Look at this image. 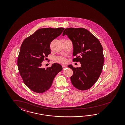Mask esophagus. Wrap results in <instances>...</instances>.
Masks as SVG:
<instances>
[{
  "label": "esophagus",
  "instance_id": "34e87169",
  "mask_svg": "<svg viewBox=\"0 0 125 125\" xmlns=\"http://www.w3.org/2000/svg\"><path fill=\"white\" fill-rule=\"evenodd\" d=\"M62 67H63V69L64 70L65 68H67V66L65 65H62Z\"/></svg>",
  "mask_w": 125,
  "mask_h": 125
}]
</instances>
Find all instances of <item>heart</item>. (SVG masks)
Listing matches in <instances>:
<instances>
[{
	"label": "heart",
	"mask_w": 125,
	"mask_h": 125,
	"mask_svg": "<svg viewBox=\"0 0 125 125\" xmlns=\"http://www.w3.org/2000/svg\"><path fill=\"white\" fill-rule=\"evenodd\" d=\"M56 61L58 63L63 64L66 62V59L63 56H58L56 58Z\"/></svg>",
	"instance_id": "heart-1"
}]
</instances>
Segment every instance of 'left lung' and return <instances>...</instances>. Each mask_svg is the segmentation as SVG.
<instances>
[{"label": "left lung", "instance_id": "obj_1", "mask_svg": "<svg viewBox=\"0 0 125 125\" xmlns=\"http://www.w3.org/2000/svg\"><path fill=\"white\" fill-rule=\"evenodd\" d=\"M72 41L74 62H80V67H74L71 77L72 85L80 90L90 88L100 75L104 63L102 46L98 39L83 28H67L63 32Z\"/></svg>", "mask_w": 125, "mask_h": 125}]
</instances>
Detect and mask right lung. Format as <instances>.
<instances>
[{"label": "right lung", "mask_w": 125, "mask_h": 125, "mask_svg": "<svg viewBox=\"0 0 125 125\" xmlns=\"http://www.w3.org/2000/svg\"><path fill=\"white\" fill-rule=\"evenodd\" d=\"M64 29L62 27L39 29L25 38L21 45L17 60L19 73L24 84L35 93L47 91L55 76L62 70V66L57 63L46 69L41 66L51 53V42Z\"/></svg>", "instance_id": "add662e5"}]
</instances>
